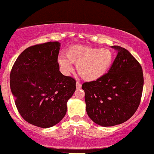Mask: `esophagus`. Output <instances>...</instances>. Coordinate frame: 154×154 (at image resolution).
<instances>
[{"label":"esophagus","instance_id":"obj_1","mask_svg":"<svg viewBox=\"0 0 154 154\" xmlns=\"http://www.w3.org/2000/svg\"><path fill=\"white\" fill-rule=\"evenodd\" d=\"M81 86H82V85H81V83L79 82H78V81H77V83H76V87H77V89H80Z\"/></svg>","mask_w":154,"mask_h":154}]
</instances>
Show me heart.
I'll use <instances>...</instances> for the list:
<instances>
[{
  "mask_svg": "<svg viewBox=\"0 0 154 154\" xmlns=\"http://www.w3.org/2000/svg\"><path fill=\"white\" fill-rule=\"evenodd\" d=\"M114 55L108 48H98L84 45H75L66 51V57L58 59L60 68L65 75L73 70L72 63L77 64V70L82 79L93 81L107 73L112 65Z\"/></svg>",
  "mask_w": 154,
  "mask_h": 154,
  "instance_id": "1",
  "label": "heart"
}]
</instances>
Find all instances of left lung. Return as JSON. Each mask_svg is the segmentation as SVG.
<instances>
[{
	"mask_svg": "<svg viewBox=\"0 0 154 154\" xmlns=\"http://www.w3.org/2000/svg\"><path fill=\"white\" fill-rule=\"evenodd\" d=\"M113 48L117 55L107 73L82 85L88 115L103 127L114 126L130 119L140 103L143 88L140 63L124 48Z\"/></svg>",
	"mask_w": 154,
	"mask_h": 154,
	"instance_id": "obj_1",
	"label": "left lung"
}]
</instances>
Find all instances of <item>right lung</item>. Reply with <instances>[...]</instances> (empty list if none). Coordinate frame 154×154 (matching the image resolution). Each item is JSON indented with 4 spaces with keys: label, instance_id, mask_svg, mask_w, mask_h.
<instances>
[{
    "label": "right lung",
    "instance_id": "obj_1",
    "mask_svg": "<svg viewBox=\"0 0 154 154\" xmlns=\"http://www.w3.org/2000/svg\"><path fill=\"white\" fill-rule=\"evenodd\" d=\"M59 42L37 44L19 56L10 73L16 106L28 123L51 128L64 117L76 80L59 71Z\"/></svg>",
    "mask_w": 154,
    "mask_h": 154
}]
</instances>
